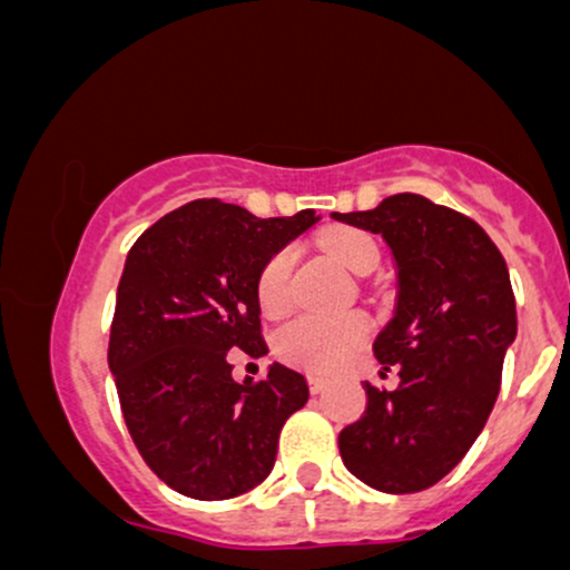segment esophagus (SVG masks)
<instances>
[{
  "mask_svg": "<svg viewBox=\"0 0 570 570\" xmlns=\"http://www.w3.org/2000/svg\"><path fill=\"white\" fill-rule=\"evenodd\" d=\"M307 385H311V394H324L326 391V377H318V375H311L307 377Z\"/></svg>",
  "mask_w": 570,
  "mask_h": 570,
  "instance_id": "1",
  "label": "esophagus"
}]
</instances>
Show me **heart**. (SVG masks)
<instances>
[{"label": "heart", "mask_w": 570, "mask_h": 570, "mask_svg": "<svg viewBox=\"0 0 570 570\" xmlns=\"http://www.w3.org/2000/svg\"><path fill=\"white\" fill-rule=\"evenodd\" d=\"M324 246L345 271L356 273V276H367L381 259L375 240L367 233L351 230V227L326 235ZM292 263V248H281L278 254L267 259L263 273H259L257 297L265 313L276 316V313L286 311ZM367 335L370 322L356 313H351V316H303L278 332L276 351L294 367L335 372L348 362L351 353L367 340Z\"/></svg>", "instance_id": "1"}]
</instances>
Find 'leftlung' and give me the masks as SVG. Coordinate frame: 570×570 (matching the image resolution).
<instances>
[{
    "mask_svg": "<svg viewBox=\"0 0 570 570\" xmlns=\"http://www.w3.org/2000/svg\"><path fill=\"white\" fill-rule=\"evenodd\" d=\"M332 219L381 235L396 265L394 316L375 337L399 389H367L340 458L381 493H417L453 472L493 410L517 307L501 252L476 222L415 193Z\"/></svg>",
    "mask_w": 570,
    "mask_h": 570,
    "instance_id": "left-lung-1",
    "label": "left lung"
}]
</instances>
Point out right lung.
I'll return each mask as SVG.
<instances>
[{
  "label": "right lung",
  "instance_id": "1",
  "mask_svg": "<svg viewBox=\"0 0 570 570\" xmlns=\"http://www.w3.org/2000/svg\"><path fill=\"white\" fill-rule=\"evenodd\" d=\"M318 219L193 200L130 246L107 358L136 448L176 493L225 501L271 474L286 417L307 402L305 375L273 362L235 383L230 351L265 356L257 278Z\"/></svg>",
  "mask_w": 570,
  "mask_h": 570
}]
</instances>
